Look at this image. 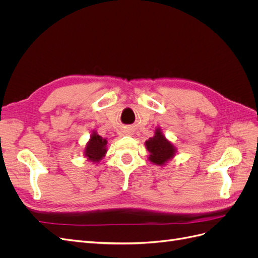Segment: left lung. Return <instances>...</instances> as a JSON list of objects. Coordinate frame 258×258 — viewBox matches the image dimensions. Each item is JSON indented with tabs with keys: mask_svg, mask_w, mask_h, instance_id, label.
<instances>
[{
	"mask_svg": "<svg viewBox=\"0 0 258 258\" xmlns=\"http://www.w3.org/2000/svg\"><path fill=\"white\" fill-rule=\"evenodd\" d=\"M145 147L150 153L148 160L157 166H165L176 154V147L163 136L160 128L155 130L153 138L145 141Z\"/></svg>",
	"mask_w": 258,
	"mask_h": 258,
	"instance_id": "obj_1",
	"label": "left lung"
}]
</instances>
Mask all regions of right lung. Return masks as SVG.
I'll list each match as a JSON object with an SVG mask.
<instances>
[{
	"label": "right lung",
	"instance_id": "add662e5",
	"mask_svg": "<svg viewBox=\"0 0 258 258\" xmlns=\"http://www.w3.org/2000/svg\"><path fill=\"white\" fill-rule=\"evenodd\" d=\"M107 152V140L105 138H102L97 134V131H93L89 141L86 144V147L84 150L85 157L89 161L92 162H99L102 160V158L105 156Z\"/></svg>",
	"mask_w": 258,
	"mask_h": 258
}]
</instances>
